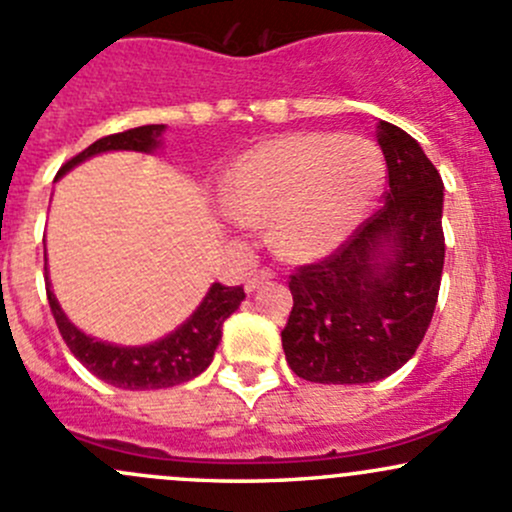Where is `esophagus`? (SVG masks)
Returning a JSON list of instances; mask_svg holds the SVG:
<instances>
[{
	"label": "esophagus",
	"instance_id": "34e87169",
	"mask_svg": "<svg viewBox=\"0 0 512 512\" xmlns=\"http://www.w3.org/2000/svg\"><path fill=\"white\" fill-rule=\"evenodd\" d=\"M272 277H274V272L267 270V267H262V270H255V272L250 274V277H247L245 289H247V292H255L257 287H262V284H265V282H270Z\"/></svg>",
	"mask_w": 512,
	"mask_h": 512
}]
</instances>
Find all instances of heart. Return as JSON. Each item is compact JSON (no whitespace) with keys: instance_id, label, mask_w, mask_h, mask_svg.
Returning a JSON list of instances; mask_svg holds the SVG:
<instances>
[{"instance_id":"heart-1","label":"heart","mask_w":512,"mask_h":512,"mask_svg":"<svg viewBox=\"0 0 512 512\" xmlns=\"http://www.w3.org/2000/svg\"><path fill=\"white\" fill-rule=\"evenodd\" d=\"M383 179L385 161L368 139L299 132L250 149L230 174L228 203L247 223H274L284 255L311 260L353 233Z\"/></svg>"}]
</instances>
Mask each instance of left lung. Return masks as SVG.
Wrapping results in <instances>:
<instances>
[{"instance_id":"obj_1","label":"left lung","mask_w":512,"mask_h":512,"mask_svg":"<svg viewBox=\"0 0 512 512\" xmlns=\"http://www.w3.org/2000/svg\"><path fill=\"white\" fill-rule=\"evenodd\" d=\"M378 129L390 186L385 206L324 260L289 274L294 306L282 348L309 383L387 378L417 351L437 306L444 184L410 134L390 122Z\"/></svg>"}]
</instances>
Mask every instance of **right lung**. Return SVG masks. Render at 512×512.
<instances>
[{
  "instance_id": "1",
  "label": "right lung",
  "mask_w": 512,
  "mask_h": 512,
  "mask_svg": "<svg viewBox=\"0 0 512 512\" xmlns=\"http://www.w3.org/2000/svg\"><path fill=\"white\" fill-rule=\"evenodd\" d=\"M161 129L164 125H144L107 134V137L90 144L88 149L75 154L73 159H68L58 169V176L100 152H112V149L152 152L159 144L157 137ZM46 297L63 341L90 373L98 375L105 383L122 387V390H161V387L186 383L211 365L215 348L223 336V321L238 309L240 301L245 299V292H242V287H225L220 282L213 284L203 304L193 311V316L184 326H179L174 333L152 343V346L142 348L110 346V343L85 336L66 319L51 289H46Z\"/></svg>"
}]
</instances>
